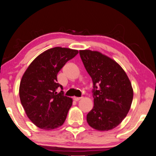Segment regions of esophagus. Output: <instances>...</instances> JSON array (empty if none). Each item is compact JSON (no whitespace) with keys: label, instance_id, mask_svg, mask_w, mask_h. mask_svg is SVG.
Instances as JSON below:
<instances>
[{"label":"esophagus","instance_id":"1","mask_svg":"<svg viewBox=\"0 0 156 156\" xmlns=\"http://www.w3.org/2000/svg\"><path fill=\"white\" fill-rule=\"evenodd\" d=\"M81 98H79V97H74L73 98V100H75V101H79L81 99Z\"/></svg>","mask_w":156,"mask_h":156}]
</instances>
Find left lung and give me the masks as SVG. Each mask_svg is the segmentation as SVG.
<instances>
[{"mask_svg": "<svg viewBox=\"0 0 156 156\" xmlns=\"http://www.w3.org/2000/svg\"><path fill=\"white\" fill-rule=\"evenodd\" d=\"M81 58L93 83L94 106L86 116L91 128L107 131L126 118L133 99L128 75L114 59L98 51L80 50Z\"/></svg>", "mask_w": 156, "mask_h": 156, "instance_id": "obj_1", "label": "left lung"}]
</instances>
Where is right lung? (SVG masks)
Here are the masks:
<instances>
[{"label":"right lung","instance_id":"right-lung-1","mask_svg":"<svg viewBox=\"0 0 156 156\" xmlns=\"http://www.w3.org/2000/svg\"><path fill=\"white\" fill-rule=\"evenodd\" d=\"M78 50L56 47L47 49L32 61L23 73L20 85V98L25 112L34 125L51 130L61 127L73 105L71 98L56 90L57 74Z\"/></svg>","mask_w":156,"mask_h":156}]
</instances>
